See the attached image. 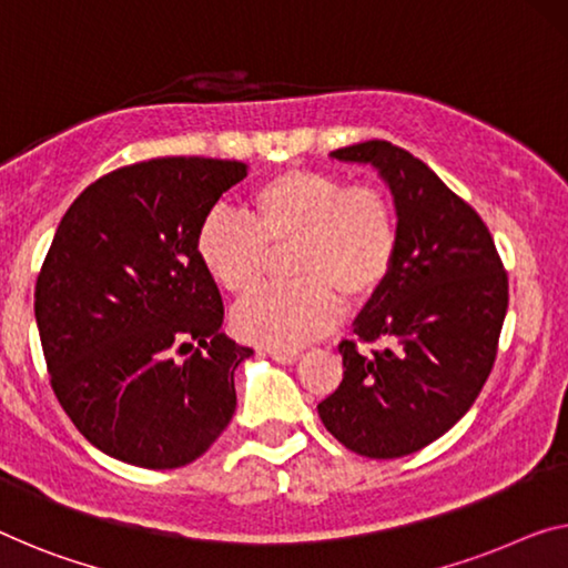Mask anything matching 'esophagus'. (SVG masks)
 Listing matches in <instances>:
<instances>
[{
	"mask_svg": "<svg viewBox=\"0 0 568 568\" xmlns=\"http://www.w3.org/2000/svg\"><path fill=\"white\" fill-rule=\"evenodd\" d=\"M268 355H272V361L282 363V365H292L300 361V353L296 351H268Z\"/></svg>",
	"mask_w": 568,
	"mask_h": 568,
	"instance_id": "34e87169",
	"label": "esophagus"
}]
</instances>
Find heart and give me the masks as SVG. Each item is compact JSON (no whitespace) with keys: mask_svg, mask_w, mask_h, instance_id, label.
Instances as JSON below:
<instances>
[{"mask_svg":"<svg viewBox=\"0 0 568 568\" xmlns=\"http://www.w3.org/2000/svg\"><path fill=\"white\" fill-rule=\"evenodd\" d=\"M290 248L292 284L261 290L233 312V329L268 351H296L337 322L339 300L363 307L381 294L398 258V217L373 185L333 172L284 170L258 182L246 221L213 211L195 233V254L223 292H254L268 254Z\"/></svg>","mask_w":568,"mask_h":568,"instance_id":"heart-1","label":"heart"}]
</instances>
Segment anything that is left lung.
Masks as SVG:
<instances>
[{"mask_svg": "<svg viewBox=\"0 0 568 568\" xmlns=\"http://www.w3.org/2000/svg\"><path fill=\"white\" fill-rule=\"evenodd\" d=\"M329 156L378 170L394 195L398 258L355 320L357 339L383 347L363 355L343 339V383L317 412L355 455L396 459L475 404L497 355L508 274L483 217L412 152L371 139Z\"/></svg>", "mask_w": 568, "mask_h": 568, "instance_id": "8db88e82", "label": "left lung"}]
</instances>
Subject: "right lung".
I'll return each instance as SVG.
<instances>
[{"instance_id":"right-lung-1","label":"right lung","mask_w":568,"mask_h":568,"mask_svg":"<svg viewBox=\"0 0 568 568\" xmlns=\"http://www.w3.org/2000/svg\"><path fill=\"white\" fill-rule=\"evenodd\" d=\"M246 174L207 156L129 164L85 187L58 225L34 284L50 386L113 459L190 465L231 422L233 373L254 351L221 333L223 300L195 233Z\"/></svg>"}]
</instances>
